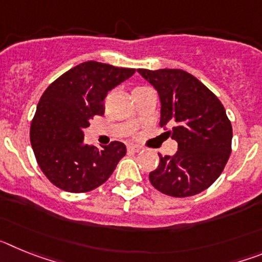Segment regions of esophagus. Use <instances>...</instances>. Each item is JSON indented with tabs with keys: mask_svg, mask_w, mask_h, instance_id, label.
Instances as JSON below:
<instances>
[{
	"mask_svg": "<svg viewBox=\"0 0 262 262\" xmlns=\"http://www.w3.org/2000/svg\"><path fill=\"white\" fill-rule=\"evenodd\" d=\"M127 151H128V152H134V154H136V152L140 151V148H139L138 145L129 144V145H127Z\"/></svg>",
	"mask_w": 262,
	"mask_h": 262,
	"instance_id": "34e87169",
	"label": "esophagus"
}]
</instances>
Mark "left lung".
Segmentation results:
<instances>
[{"label":"left lung","instance_id":"obj_1","mask_svg":"<svg viewBox=\"0 0 262 262\" xmlns=\"http://www.w3.org/2000/svg\"><path fill=\"white\" fill-rule=\"evenodd\" d=\"M157 90L160 126L177 140L173 156H160L149 181L170 196H191L211 186L231 155L232 126L222 102L209 88L182 69H138Z\"/></svg>","mask_w":262,"mask_h":262}]
</instances>
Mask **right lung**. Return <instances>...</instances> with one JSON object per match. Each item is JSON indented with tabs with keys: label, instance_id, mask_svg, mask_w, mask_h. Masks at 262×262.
Wrapping results in <instances>:
<instances>
[{
	"label": "right lung",
	"instance_id": "1",
	"mask_svg": "<svg viewBox=\"0 0 262 262\" xmlns=\"http://www.w3.org/2000/svg\"><path fill=\"white\" fill-rule=\"evenodd\" d=\"M135 73L98 61L73 67L46 89L31 122L30 140L38 165L61 190L86 193L113 174L126 145L111 142L102 149L84 143V128L105 113L107 92Z\"/></svg>",
	"mask_w": 262,
	"mask_h": 262
}]
</instances>
